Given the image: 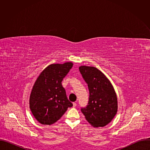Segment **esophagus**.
<instances>
[{
  "label": "esophagus",
  "instance_id": "obj_1",
  "mask_svg": "<svg viewBox=\"0 0 150 150\" xmlns=\"http://www.w3.org/2000/svg\"><path fill=\"white\" fill-rule=\"evenodd\" d=\"M76 105V103H75V102H74V103H73V107L74 108H75V107Z\"/></svg>",
  "mask_w": 150,
  "mask_h": 150
}]
</instances>
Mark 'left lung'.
Masks as SVG:
<instances>
[{"mask_svg": "<svg viewBox=\"0 0 150 150\" xmlns=\"http://www.w3.org/2000/svg\"><path fill=\"white\" fill-rule=\"evenodd\" d=\"M79 71L88 84L89 101L81 112L88 122L94 127L109 124L117 112V98L109 79L94 67L81 66Z\"/></svg>", "mask_w": 150, "mask_h": 150, "instance_id": "obj_1", "label": "left lung"}]
</instances>
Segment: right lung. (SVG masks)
<instances>
[{
    "label": "right lung",
    "instance_id": "right-lung-1",
    "mask_svg": "<svg viewBox=\"0 0 150 150\" xmlns=\"http://www.w3.org/2000/svg\"><path fill=\"white\" fill-rule=\"evenodd\" d=\"M72 67L71 62L51 64L41 72L34 82L30 96V108L41 124L54 123L73 105L62 85L63 79Z\"/></svg>",
    "mask_w": 150,
    "mask_h": 150
}]
</instances>
